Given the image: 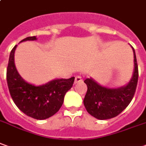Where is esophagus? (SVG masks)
Listing matches in <instances>:
<instances>
[{"label":"esophagus","mask_w":146,"mask_h":146,"mask_svg":"<svg viewBox=\"0 0 146 146\" xmlns=\"http://www.w3.org/2000/svg\"><path fill=\"white\" fill-rule=\"evenodd\" d=\"M82 77L81 76H77V77H75V83L77 84V83H79V82H81L82 81Z\"/></svg>","instance_id":"34e87169"}]
</instances>
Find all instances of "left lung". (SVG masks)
<instances>
[{
	"label": "left lung",
	"mask_w": 146,
	"mask_h": 146,
	"mask_svg": "<svg viewBox=\"0 0 146 146\" xmlns=\"http://www.w3.org/2000/svg\"><path fill=\"white\" fill-rule=\"evenodd\" d=\"M133 51L134 71L131 80L125 86L118 89H110L100 86L92 78H87L84 81L88 88L84 98V106L87 112L95 118L106 120L115 117L131 102L138 81V67L133 48Z\"/></svg>",
	"instance_id": "left-lung-1"
}]
</instances>
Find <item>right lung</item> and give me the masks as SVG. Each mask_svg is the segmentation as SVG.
I'll return each instance as SVG.
<instances>
[{"label": "right lung", "mask_w": 146, "mask_h": 146, "mask_svg": "<svg viewBox=\"0 0 146 146\" xmlns=\"http://www.w3.org/2000/svg\"><path fill=\"white\" fill-rule=\"evenodd\" d=\"M36 36H29L25 40H35ZM12 49L7 67L6 78L9 93L16 106L25 114L37 120H44L54 115L64 102V97L72 86L75 77L55 79L45 85L35 86L24 81L16 69L14 52Z\"/></svg>", "instance_id": "right-lung-1"}]
</instances>
